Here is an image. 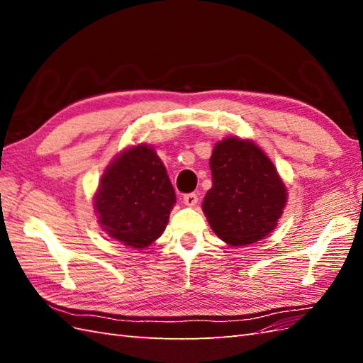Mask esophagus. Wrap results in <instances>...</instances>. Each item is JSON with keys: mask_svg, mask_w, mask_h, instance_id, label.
<instances>
[{"mask_svg": "<svg viewBox=\"0 0 363 363\" xmlns=\"http://www.w3.org/2000/svg\"><path fill=\"white\" fill-rule=\"evenodd\" d=\"M196 203H198V194H186V195H184V204L196 206Z\"/></svg>", "mask_w": 363, "mask_h": 363, "instance_id": "1", "label": "esophagus"}]
</instances>
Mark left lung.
I'll list each match as a JSON object with an SVG mask.
<instances>
[{
	"label": "left lung",
	"mask_w": 363,
	"mask_h": 363,
	"mask_svg": "<svg viewBox=\"0 0 363 363\" xmlns=\"http://www.w3.org/2000/svg\"><path fill=\"white\" fill-rule=\"evenodd\" d=\"M212 189L203 201L209 225L233 246L256 243L276 228L287 189L273 162L250 140L229 137L215 145Z\"/></svg>",
	"instance_id": "left-lung-1"
}]
</instances>
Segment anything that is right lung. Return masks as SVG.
<instances>
[{"mask_svg":"<svg viewBox=\"0 0 363 363\" xmlns=\"http://www.w3.org/2000/svg\"><path fill=\"white\" fill-rule=\"evenodd\" d=\"M176 203L167 169L151 146H133L115 159L99 184L95 209L109 237L146 248L167 228Z\"/></svg>","mask_w":363,"mask_h":363,"instance_id":"obj_1","label":"right lung"}]
</instances>
